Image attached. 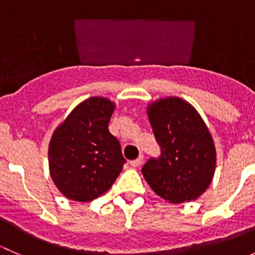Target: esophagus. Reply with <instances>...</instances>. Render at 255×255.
<instances>
[{
    "mask_svg": "<svg viewBox=\"0 0 255 255\" xmlns=\"http://www.w3.org/2000/svg\"><path fill=\"white\" fill-rule=\"evenodd\" d=\"M143 158H144L143 155H139V158H137V159H135V160L130 161V165L134 166V168H137V166H139L140 164L143 163Z\"/></svg>",
    "mask_w": 255,
    "mask_h": 255,
    "instance_id": "34e87169",
    "label": "esophagus"
}]
</instances>
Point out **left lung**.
I'll list each match as a JSON object with an SVG mask.
<instances>
[{"label":"left lung","instance_id":"obj_1","mask_svg":"<svg viewBox=\"0 0 255 255\" xmlns=\"http://www.w3.org/2000/svg\"><path fill=\"white\" fill-rule=\"evenodd\" d=\"M146 113L161 154L144 164V179L171 204L194 201L215 175L216 148L207 126L195 107L179 97L151 102Z\"/></svg>","mask_w":255,"mask_h":255}]
</instances>
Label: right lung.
I'll return each mask as SVG.
<instances>
[{"mask_svg": "<svg viewBox=\"0 0 255 255\" xmlns=\"http://www.w3.org/2000/svg\"><path fill=\"white\" fill-rule=\"evenodd\" d=\"M116 105L105 97L79 104L49 143V171L69 200L89 202L107 191L123 169L121 144L109 130Z\"/></svg>", "mask_w": 255, "mask_h": 255, "instance_id": "add662e5", "label": "right lung"}]
</instances>
